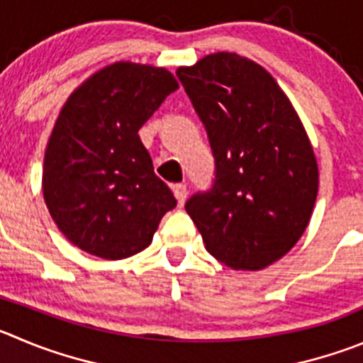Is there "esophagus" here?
I'll return each instance as SVG.
<instances>
[{"label": "esophagus", "instance_id": "obj_1", "mask_svg": "<svg viewBox=\"0 0 363 363\" xmlns=\"http://www.w3.org/2000/svg\"><path fill=\"white\" fill-rule=\"evenodd\" d=\"M172 189H174V195L175 199H177L179 206H182L186 202V197H188V189H186L184 184H174L172 186Z\"/></svg>", "mask_w": 363, "mask_h": 363}]
</instances>
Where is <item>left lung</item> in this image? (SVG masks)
<instances>
[{
    "instance_id": "1",
    "label": "left lung",
    "mask_w": 363,
    "mask_h": 363,
    "mask_svg": "<svg viewBox=\"0 0 363 363\" xmlns=\"http://www.w3.org/2000/svg\"><path fill=\"white\" fill-rule=\"evenodd\" d=\"M204 123L215 181L186 211L206 250L235 270H262L289 252L308 228L319 168L308 134L272 74L220 52L179 67Z\"/></svg>"
}]
</instances>
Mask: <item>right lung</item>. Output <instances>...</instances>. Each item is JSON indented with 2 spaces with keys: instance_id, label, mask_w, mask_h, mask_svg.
<instances>
[{
  "instance_id": "add662e5",
  "label": "right lung",
  "mask_w": 363,
  "mask_h": 363,
  "mask_svg": "<svg viewBox=\"0 0 363 363\" xmlns=\"http://www.w3.org/2000/svg\"><path fill=\"white\" fill-rule=\"evenodd\" d=\"M175 89L164 67L116 62L67 98L44 154L43 195L73 245L104 259L134 256L177 206L138 134Z\"/></svg>"
}]
</instances>
